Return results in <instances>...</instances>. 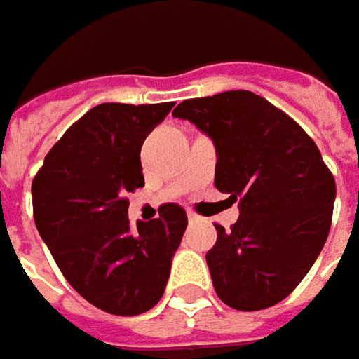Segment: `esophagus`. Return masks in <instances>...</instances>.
<instances>
[{
  "label": "esophagus",
  "mask_w": 359,
  "mask_h": 359,
  "mask_svg": "<svg viewBox=\"0 0 359 359\" xmlns=\"http://www.w3.org/2000/svg\"><path fill=\"white\" fill-rule=\"evenodd\" d=\"M187 217H189V221H191V223H193V221H198V219H201V217L196 215L195 210H187Z\"/></svg>",
  "instance_id": "34e87169"
}]
</instances>
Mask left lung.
<instances>
[{
	"label": "left lung",
	"mask_w": 359,
	"mask_h": 359,
	"mask_svg": "<svg viewBox=\"0 0 359 359\" xmlns=\"http://www.w3.org/2000/svg\"><path fill=\"white\" fill-rule=\"evenodd\" d=\"M172 116L193 122L217 149L215 187L239 201V219L207 253L221 302L257 311L285 299L325 245L335 180L304 128L249 90L180 102Z\"/></svg>",
	"instance_id": "obj_1"
}]
</instances>
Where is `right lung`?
<instances>
[{"label": "right lung", "mask_w": 359, "mask_h": 359, "mask_svg": "<svg viewBox=\"0 0 359 359\" xmlns=\"http://www.w3.org/2000/svg\"><path fill=\"white\" fill-rule=\"evenodd\" d=\"M172 106H94L46 154L32 182L34 221L55 265L112 316H138L161 302L189 223L177 203L150 223L128 221L126 195L144 187L142 142Z\"/></svg>", "instance_id": "right-lung-1"}]
</instances>
